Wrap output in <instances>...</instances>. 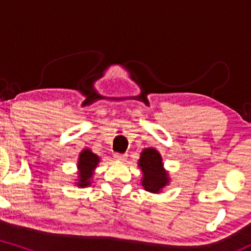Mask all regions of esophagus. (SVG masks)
<instances>
[{
  "label": "esophagus",
  "mask_w": 251,
  "mask_h": 251,
  "mask_svg": "<svg viewBox=\"0 0 251 251\" xmlns=\"http://www.w3.org/2000/svg\"><path fill=\"white\" fill-rule=\"evenodd\" d=\"M126 157H127V155L124 153H114V158H116L117 160H126Z\"/></svg>",
  "instance_id": "obj_1"
}]
</instances>
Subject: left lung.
<instances>
[{"label":"left lung","mask_w":251,"mask_h":251,"mask_svg":"<svg viewBox=\"0 0 251 251\" xmlns=\"http://www.w3.org/2000/svg\"><path fill=\"white\" fill-rule=\"evenodd\" d=\"M144 178L143 186L149 192H159L168 184V174L163 170L162 157L154 149H145L139 160Z\"/></svg>","instance_id":"left-lung-1"}]
</instances>
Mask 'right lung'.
<instances>
[{"mask_svg":"<svg viewBox=\"0 0 251 251\" xmlns=\"http://www.w3.org/2000/svg\"><path fill=\"white\" fill-rule=\"evenodd\" d=\"M98 163H99V157L97 154L92 153L91 150H83L80 153L79 157V165L77 168L80 170V186H87L91 184L92 175H93V170L97 168Z\"/></svg>","mask_w":251,"mask_h":251,"instance_id":"obj_1","label":"right lung"}]
</instances>
